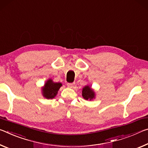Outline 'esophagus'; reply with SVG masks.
<instances>
[{"label":"esophagus","mask_w":148,"mask_h":148,"mask_svg":"<svg viewBox=\"0 0 148 148\" xmlns=\"http://www.w3.org/2000/svg\"><path fill=\"white\" fill-rule=\"evenodd\" d=\"M75 83H67V86H68L69 88H73L74 86Z\"/></svg>","instance_id":"34e87169"}]
</instances>
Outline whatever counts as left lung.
I'll return each mask as SVG.
<instances>
[{"mask_svg": "<svg viewBox=\"0 0 148 148\" xmlns=\"http://www.w3.org/2000/svg\"><path fill=\"white\" fill-rule=\"evenodd\" d=\"M82 96L86 100H92L96 98L95 92L91 88L90 85H86L83 88L82 90Z\"/></svg>", "mask_w": 148, "mask_h": 148, "instance_id": "obj_1", "label": "left lung"}]
</instances>
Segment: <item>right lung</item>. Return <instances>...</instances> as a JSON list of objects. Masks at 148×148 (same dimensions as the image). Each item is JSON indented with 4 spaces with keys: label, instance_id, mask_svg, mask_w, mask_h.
<instances>
[{
    "label": "right lung",
    "instance_id": "obj_1",
    "mask_svg": "<svg viewBox=\"0 0 148 148\" xmlns=\"http://www.w3.org/2000/svg\"><path fill=\"white\" fill-rule=\"evenodd\" d=\"M62 86L61 83H55L51 79H48L42 87V95L47 99L54 98Z\"/></svg>",
    "mask_w": 148,
    "mask_h": 148
}]
</instances>
